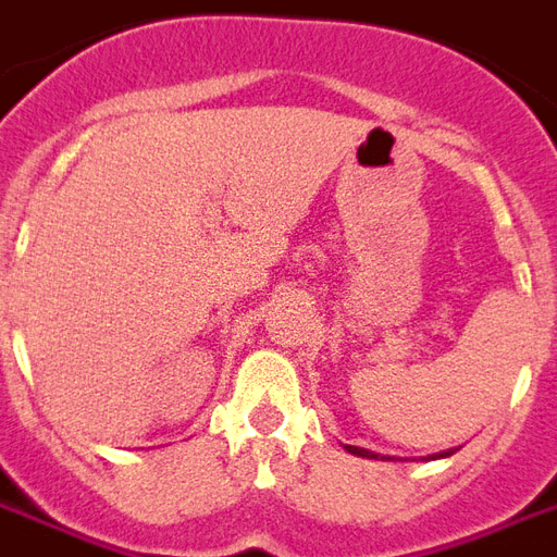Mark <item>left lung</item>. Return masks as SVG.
Returning <instances> with one entry per match:
<instances>
[{
  "label": "left lung",
  "instance_id": "obj_1",
  "mask_svg": "<svg viewBox=\"0 0 557 557\" xmlns=\"http://www.w3.org/2000/svg\"><path fill=\"white\" fill-rule=\"evenodd\" d=\"M347 453H354V456H362V458H376V453H371V449H362V447H350V444H345ZM453 456V449H447V453H438V456H430V458H447Z\"/></svg>",
  "mask_w": 557,
  "mask_h": 557
}]
</instances>
